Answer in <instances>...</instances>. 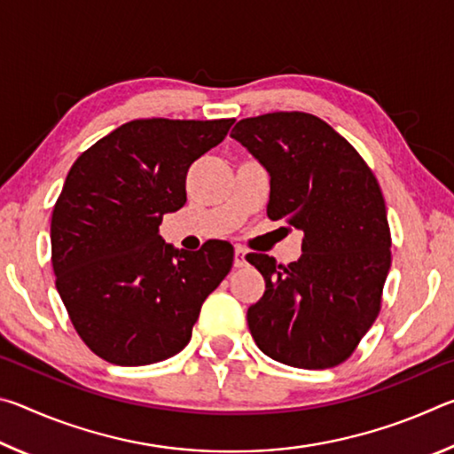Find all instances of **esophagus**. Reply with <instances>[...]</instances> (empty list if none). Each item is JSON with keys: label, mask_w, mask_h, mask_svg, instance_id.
<instances>
[{"label": "esophagus", "mask_w": 454, "mask_h": 454, "mask_svg": "<svg viewBox=\"0 0 454 454\" xmlns=\"http://www.w3.org/2000/svg\"><path fill=\"white\" fill-rule=\"evenodd\" d=\"M246 264V250L242 246H236L234 248V266L236 268H242Z\"/></svg>", "instance_id": "34e87169"}]
</instances>
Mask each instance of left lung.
I'll list each match as a JSON object with an SVG mask.
<instances>
[{
  "instance_id": "8db88e82",
  "label": "left lung",
  "mask_w": 454,
  "mask_h": 454,
  "mask_svg": "<svg viewBox=\"0 0 454 454\" xmlns=\"http://www.w3.org/2000/svg\"><path fill=\"white\" fill-rule=\"evenodd\" d=\"M234 140L270 174L266 214L304 232L302 256L288 266L246 256L264 276V296L248 328L282 364L344 363L380 312L390 268V228L379 182L344 137L306 112H272L234 126Z\"/></svg>"
}]
</instances>
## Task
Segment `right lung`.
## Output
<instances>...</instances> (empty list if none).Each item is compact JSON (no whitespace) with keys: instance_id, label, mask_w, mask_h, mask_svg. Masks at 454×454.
I'll list each match as a JSON object with an SVG mask.
<instances>
[{"instance_id":"right-lung-1","label":"right lung","mask_w":454,"mask_h":454,"mask_svg":"<svg viewBox=\"0 0 454 454\" xmlns=\"http://www.w3.org/2000/svg\"><path fill=\"white\" fill-rule=\"evenodd\" d=\"M228 120L145 118L121 124L75 160L51 212L56 288L86 347L120 366L186 347L234 248L176 250L158 234L186 204L190 164L224 140Z\"/></svg>"}]
</instances>
